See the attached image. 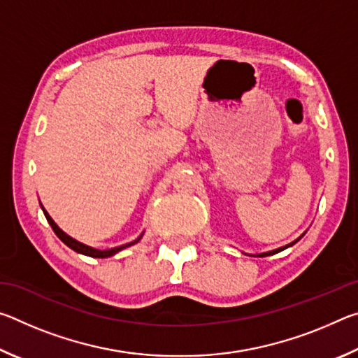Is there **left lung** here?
<instances>
[{"label": "left lung", "mask_w": 358, "mask_h": 358, "mask_svg": "<svg viewBox=\"0 0 358 358\" xmlns=\"http://www.w3.org/2000/svg\"><path fill=\"white\" fill-rule=\"evenodd\" d=\"M306 232H303L301 235H300V237L299 238H296V240H294L292 241V243H289V245H286V246H281V248H278V250H273V251H268V252H260V254H252V256H257V257H265V256H273V254H276V252H280V251H284V250H286V248H290V246H294L295 243H296V241H299V240H301V237H303V235H305ZM250 256H251V254H250Z\"/></svg>", "instance_id": "obj_1"}]
</instances>
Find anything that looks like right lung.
Listing matches in <instances>:
<instances>
[{
  "mask_svg": "<svg viewBox=\"0 0 358 358\" xmlns=\"http://www.w3.org/2000/svg\"><path fill=\"white\" fill-rule=\"evenodd\" d=\"M41 208H42V211H44V215H45V217H47L48 224H50V226H52L53 232L57 234V237H58L59 240H62L66 246H69L71 250H74V251H76V252H78V254H83V256H90V257H98V259H106V257H110V256H113V254H117L118 251L124 250V248H128V246H131V245L137 243V241L143 237V234H142L141 237H138V238H137V240H134V241H131V243L121 245V246H117V248H110V250H96V248H92V246H88V245H83V243H80V241H77L76 238L69 237L68 234L63 232V230L57 226V222L52 220L50 215H48L47 211H45V208L42 207V203H41Z\"/></svg>",
  "mask_w": 358,
  "mask_h": 358,
  "instance_id": "add662e5",
  "label": "right lung"
}]
</instances>
